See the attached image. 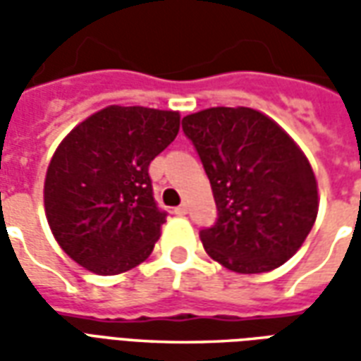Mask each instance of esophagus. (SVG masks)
<instances>
[{
  "label": "esophagus",
  "instance_id": "34e87169",
  "mask_svg": "<svg viewBox=\"0 0 361 361\" xmlns=\"http://www.w3.org/2000/svg\"><path fill=\"white\" fill-rule=\"evenodd\" d=\"M188 203H183V204H180V207H176V214H180V216H183V214H188Z\"/></svg>",
  "mask_w": 361,
  "mask_h": 361
}]
</instances>
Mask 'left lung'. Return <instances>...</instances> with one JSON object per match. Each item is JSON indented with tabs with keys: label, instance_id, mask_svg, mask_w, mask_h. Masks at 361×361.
I'll use <instances>...</instances> for the list:
<instances>
[{
	"label": "left lung",
	"instance_id": "1",
	"mask_svg": "<svg viewBox=\"0 0 361 361\" xmlns=\"http://www.w3.org/2000/svg\"><path fill=\"white\" fill-rule=\"evenodd\" d=\"M211 181L219 219L201 230L204 251L240 274L269 272L302 247L319 195L310 160L294 139L251 108H209L183 118Z\"/></svg>",
	"mask_w": 361,
	"mask_h": 361
}]
</instances>
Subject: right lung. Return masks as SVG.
<instances>
[{
  "label": "right lung",
  "mask_w": 361,
  "mask_h": 361,
  "mask_svg": "<svg viewBox=\"0 0 361 361\" xmlns=\"http://www.w3.org/2000/svg\"><path fill=\"white\" fill-rule=\"evenodd\" d=\"M178 131V111L108 106L59 142L44 207L56 242L75 263L108 276L152 253L166 212L152 197L149 166Z\"/></svg>",
  "instance_id": "add662e5"
}]
</instances>
